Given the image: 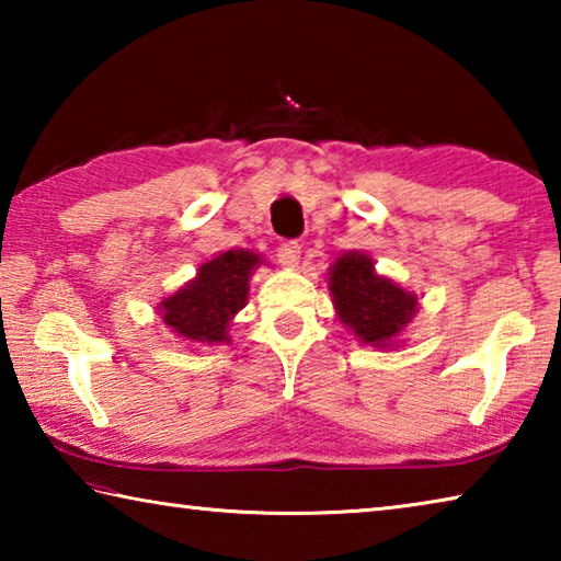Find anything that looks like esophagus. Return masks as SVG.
Segmentation results:
<instances>
[{
	"mask_svg": "<svg viewBox=\"0 0 561 561\" xmlns=\"http://www.w3.org/2000/svg\"><path fill=\"white\" fill-rule=\"evenodd\" d=\"M299 252H301V247L297 244V242H284V244H279V250H277V257H279V262H282V267H297L299 264Z\"/></svg>",
	"mask_w": 561,
	"mask_h": 561,
	"instance_id": "1",
	"label": "esophagus"
}]
</instances>
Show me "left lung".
I'll return each mask as SVG.
<instances>
[{
	"label": "left lung",
	"instance_id": "left-lung-1",
	"mask_svg": "<svg viewBox=\"0 0 561 561\" xmlns=\"http://www.w3.org/2000/svg\"><path fill=\"white\" fill-rule=\"evenodd\" d=\"M329 291L341 324L358 341L371 346H391V341L411 324L417 297L381 277L374 260L364 252H346L329 270Z\"/></svg>",
	"mask_w": 561,
	"mask_h": 561
}]
</instances>
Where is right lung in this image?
Segmentation results:
<instances>
[{"label": "right lung", "instance_id": "add662e5", "mask_svg": "<svg viewBox=\"0 0 561 561\" xmlns=\"http://www.w3.org/2000/svg\"><path fill=\"white\" fill-rule=\"evenodd\" d=\"M262 262L250 250H227L215 260L201 264L197 277L180 287L173 297L160 301L165 327L180 339L197 344L230 341L227 327L247 304L252 270Z\"/></svg>", "mask_w": 561, "mask_h": 561}]
</instances>
